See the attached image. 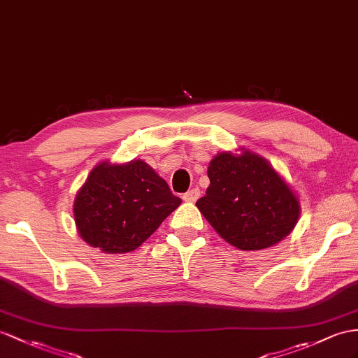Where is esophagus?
Listing matches in <instances>:
<instances>
[{
  "label": "esophagus",
  "instance_id": "esophagus-1",
  "mask_svg": "<svg viewBox=\"0 0 358 358\" xmlns=\"http://www.w3.org/2000/svg\"><path fill=\"white\" fill-rule=\"evenodd\" d=\"M199 195H201L199 189H192L182 195V199H185L186 203H195V201L199 198Z\"/></svg>",
  "mask_w": 358,
  "mask_h": 358
}]
</instances>
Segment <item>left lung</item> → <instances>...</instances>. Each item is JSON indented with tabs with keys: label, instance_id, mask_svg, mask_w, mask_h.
Returning <instances> with one entry per match:
<instances>
[{
	"label": "left lung",
	"instance_id": "1",
	"mask_svg": "<svg viewBox=\"0 0 358 358\" xmlns=\"http://www.w3.org/2000/svg\"><path fill=\"white\" fill-rule=\"evenodd\" d=\"M207 176L210 186L196 207L215 231L236 248H271L298 224V196L257 152L245 148L219 152L208 163Z\"/></svg>",
	"mask_w": 358,
	"mask_h": 358
}]
</instances>
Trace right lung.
<instances>
[{
    "label": "right lung",
    "mask_w": 358,
    "mask_h": 358,
    "mask_svg": "<svg viewBox=\"0 0 358 358\" xmlns=\"http://www.w3.org/2000/svg\"><path fill=\"white\" fill-rule=\"evenodd\" d=\"M181 204L143 160L98 163L74 201L81 239L107 254L134 251Z\"/></svg>",
    "instance_id": "right-lung-1"
}]
</instances>
